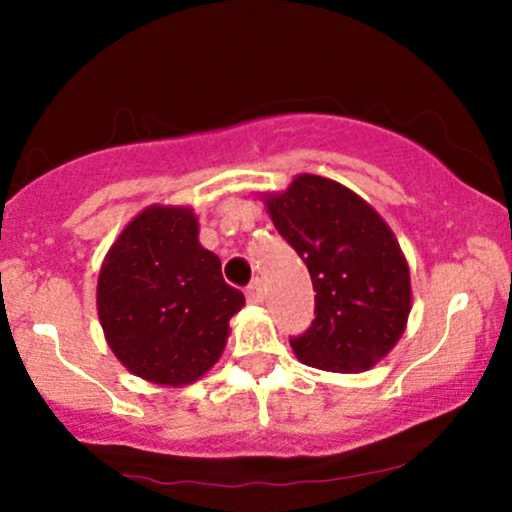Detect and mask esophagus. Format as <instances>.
<instances>
[{
  "label": "esophagus",
  "instance_id": "obj_1",
  "mask_svg": "<svg viewBox=\"0 0 512 512\" xmlns=\"http://www.w3.org/2000/svg\"><path fill=\"white\" fill-rule=\"evenodd\" d=\"M245 291H248V301L250 303H262L264 301V281L260 279V276H257V279H252L250 286Z\"/></svg>",
  "mask_w": 512,
  "mask_h": 512
}]
</instances>
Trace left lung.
I'll use <instances>...</instances> for the list:
<instances>
[{
    "instance_id": "1",
    "label": "left lung",
    "mask_w": 512,
    "mask_h": 512,
    "mask_svg": "<svg viewBox=\"0 0 512 512\" xmlns=\"http://www.w3.org/2000/svg\"><path fill=\"white\" fill-rule=\"evenodd\" d=\"M267 209L315 289V320L291 337V349L313 368H370L402 337L411 310L409 267L387 223L356 192L320 175H298Z\"/></svg>"
}]
</instances>
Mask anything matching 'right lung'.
I'll use <instances>...</instances> for the list:
<instances>
[{
	"label": "right lung",
	"mask_w": 512,
	"mask_h": 512,
	"mask_svg": "<svg viewBox=\"0 0 512 512\" xmlns=\"http://www.w3.org/2000/svg\"><path fill=\"white\" fill-rule=\"evenodd\" d=\"M182 207H149L115 240L98 279V317L113 354L139 378L187 385L219 361L245 296L197 240Z\"/></svg>",
	"instance_id": "obj_1"
}]
</instances>
